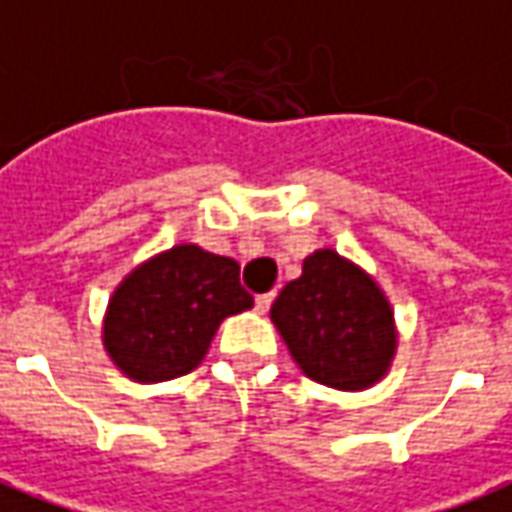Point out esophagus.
Wrapping results in <instances>:
<instances>
[{
	"mask_svg": "<svg viewBox=\"0 0 512 512\" xmlns=\"http://www.w3.org/2000/svg\"><path fill=\"white\" fill-rule=\"evenodd\" d=\"M271 301H274V293H260V296H255V310L257 312H268Z\"/></svg>",
	"mask_w": 512,
	"mask_h": 512,
	"instance_id": "obj_1",
	"label": "esophagus"
}]
</instances>
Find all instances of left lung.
Returning a JSON list of instances; mask_svg holds the SVG:
<instances>
[{
	"instance_id": "8db88e82",
	"label": "left lung",
	"mask_w": 512,
	"mask_h": 512,
	"mask_svg": "<svg viewBox=\"0 0 512 512\" xmlns=\"http://www.w3.org/2000/svg\"><path fill=\"white\" fill-rule=\"evenodd\" d=\"M282 340L318 384L365 389L384 376L395 354L392 310L376 282L332 249L304 260L271 307Z\"/></svg>"
}]
</instances>
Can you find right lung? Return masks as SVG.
<instances>
[{"mask_svg": "<svg viewBox=\"0 0 512 512\" xmlns=\"http://www.w3.org/2000/svg\"><path fill=\"white\" fill-rule=\"evenodd\" d=\"M235 260L175 246L147 260L115 290L104 345L136 381H169L200 365L227 315L252 307Z\"/></svg>", "mask_w": 512, "mask_h": 512, "instance_id": "obj_1", "label": "right lung"}]
</instances>
